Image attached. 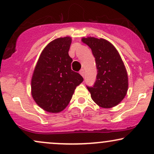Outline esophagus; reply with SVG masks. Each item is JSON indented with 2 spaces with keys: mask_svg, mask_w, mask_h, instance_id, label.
I'll use <instances>...</instances> for the list:
<instances>
[{
  "mask_svg": "<svg viewBox=\"0 0 154 154\" xmlns=\"http://www.w3.org/2000/svg\"><path fill=\"white\" fill-rule=\"evenodd\" d=\"M79 74H80V75H82L83 77H85V71H84V69H81L80 71H79Z\"/></svg>",
  "mask_w": 154,
  "mask_h": 154,
  "instance_id": "esophagus-1",
  "label": "esophagus"
}]
</instances>
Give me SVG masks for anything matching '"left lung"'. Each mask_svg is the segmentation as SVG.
I'll return each mask as SVG.
<instances>
[{"label":"left lung","mask_w":154,"mask_h":154,"mask_svg":"<svg viewBox=\"0 0 154 154\" xmlns=\"http://www.w3.org/2000/svg\"><path fill=\"white\" fill-rule=\"evenodd\" d=\"M82 41L91 48L98 69L93 87H87L92 99L102 108L115 106L128 90V72L119 52L105 39L88 37Z\"/></svg>","instance_id":"obj_1"}]
</instances>
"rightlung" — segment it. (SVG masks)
I'll return each instance as SVG.
<instances>
[{"instance_id":"right-lung-1","label":"right lung","mask_w":154,"mask_h":154,"mask_svg":"<svg viewBox=\"0 0 154 154\" xmlns=\"http://www.w3.org/2000/svg\"><path fill=\"white\" fill-rule=\"evenodd\" d=\"M70 37L49 43L40 54L31 80L33 99L44 111L59 113L67 106L82 77L72 71Z\"/></svg>"}]
</instances>
